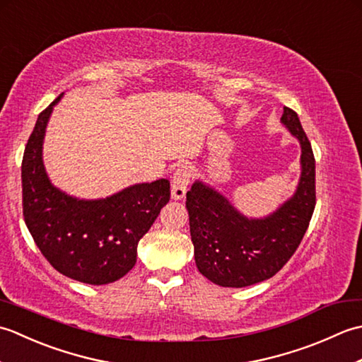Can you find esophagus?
Wrapping results in <instances>:
<instances>
[{
    "label": "esophagus",
    "instance_id": "34e87169",
    "mask_svg": "<svg viewBox=\"0 0 362 362\" xmlns=\"http://www.w3.org/2000/svg\"><path fill=\"white\" fill-rule=\"evenodd\" d=\"M189 179H191V169L187 165H182L175 169L171 180V194L175 201L185 197Z\"/></svg>",
    "mask_w": 362,
    "mask_h": 362
}]
</instances>
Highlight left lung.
<instances>
[{
  "mask_svg": "<svg viewBox=\"0 0 362 362\" xmlns=\"http://www.w3.org/2000/svg\"><path fill=\"white\" fill-rule=\"evenodd\" d=\"M281 122L302 144L296 194L264 219H247L218 191L196 182L187 193L196 266L210 281L244 288L271 279L294 255L316 206V160L297 113L283 107Z\"/></svg>",
  "mask_w": 362,
  "mask_h": 362,
  "instance_id": "1",
  "label": "left lung"
}]
</instances>
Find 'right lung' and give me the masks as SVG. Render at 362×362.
I'll return each instance as SVG.
<instances>
[{
    "mask_svg": "<svg viewBox=\"0 0 362 362\" xmlns=\"http://www.w3.org/2000/svg\"><path fill=\"white\" fill-rule=\"evenodd\" d=\"M60 96L38 115L23 153V216L57 272L88 284L113 283L135 266L138 241L169 202L171 187L160 179L101 201H78L54 188L45 173L42 143Z\"/></svg>",
    "mask_w": 362,
    "mask_h": 362,
    "instance_id": "1",
    "label": "right lung"
}]
</instances>
